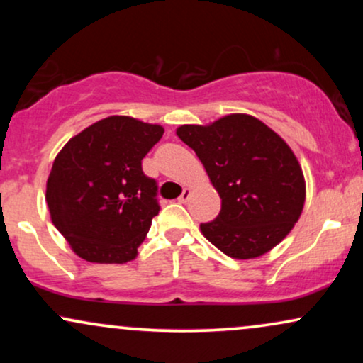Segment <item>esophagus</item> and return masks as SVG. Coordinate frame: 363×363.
Listing matches in <instances>:
<instances>
[{
    "label": "esophagus",
    "mask_w": 363,
    "mask_h": 363,
    "mask_svg": "<svg viewBox=\"0 0 363 363\" xmlns=\"http://www.w3.org/2000/svg\"><path fill=\"white\" fill-rule=\"evenodd\" d=\"M189 198H191V189H187V187H186V189L184 191H182V193H181V196H179V203H187V201H189Z\"/></svg>",
    "instance_id": "obj_1"
}]
</instances>
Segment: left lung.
I'll return each mask as SVG.
<instances>
[{
  "instance_id": "8db88e82",
  "label": "left lung",
  "mask_w": 363,
  "mask_h": 363,
  "mask_svg": "<svg viewBox=\"0 0 363 363\" xmlns=\"http://www.w3.org/2000/svg\"><path fill=\"white\" fill-rule=\"evenodd\" d=\"M177 136L193 148L222 198L203 235L234 259H251L280 244L297 223L306 182L289 145L259 119L230 114L210 126L186 124Z\"/></svg>"
}]
</instances>
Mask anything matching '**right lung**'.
<instances>
[{"label":"right lung","instance_id":"add662e5","mask_svg":"<svg viewBox=\"0 0 363 363\" xmlns=\"http://www.w3.org/2000/svg\"><path fill=\"white\" fill-rule=\"evenodd\" d=\"M164 128L111 116L77 135L54 160L45 201L54 227L85 261L135 259L158 215V184L141 160Z\"/></svg>","mask_w":363,"mask_h":363}]
</instances>
